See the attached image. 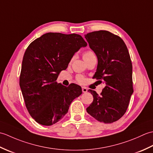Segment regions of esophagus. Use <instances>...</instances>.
<instances>
[{"instance_id":"34e87169","label":"esophagus","mask_w":153,"mask_h":153,"mask_svg":"<svg viewBox=\"0 0 153 153\" xmlns=\"http://www.w3.org/2000/svg\"><path fill=\"white\" fill-rule=\"evenodd\" d=\"M82 91L83 93H86L87 91V89L85 87H82Z\"/></svg>"}]
</instances>
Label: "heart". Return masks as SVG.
Returning a JSON list of instances; mask_svg holds the SVG:
<instances>
[{
	"mask_svg": "<svg viewBox=\"0 0 153 153\" xmlns=\"http://www.w3.org/2000/svg\"><path fill=\"white\" fill-rule=\"evenodd\" d=\"M94 56H95V54L94 53V52L92 51H87L83 53V55L84 60L89 59V58L94 57ZM77 82L79 83H83L84 81H85V79H84V77L82 76H79L77 77Z\"/></svg>",
	"mask_w": 153,
	"mask_h": 153,
	"instance_id": "heart-1",
	"label": "heart"
}]
</instances>
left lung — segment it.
Segmentation results:
<instances>
[{"instance_id": "8db88e82", "label": "left lung", "mask_w": 153, "mask_h": 153, "mask_svg": "<svg viewBox=\"0 0 153 153\" xmlns=\"http://www.w3.org/2000/svg\"><path fill=\"white\" fill-rule=\"evenodd\" d=\"M85 37L98 59L93 77L105 85L100 95L89 89L93 101L87 112L100 122H114L126 113L134 93L128 48L121 38L108 31L91 32Z\"/></svg>"}]
</instances>
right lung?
<instances>
[{
    "label": "right lung",
    "mask_w": 153,
    "mask_h": 153,
    "mask_svg": "<svg viewBox=\"0 0 153 153\" xmlns=\"http://www.w3.org/2000/svg\"><path fill=\"white\" fill-rule=\"evenodd\" d=\"M87 45L77 34L47 33L29 45L22 60L19 86L25 106L37 123L51 126L66 114L82 87L56 82L74 54Z\"/></svg>",
    "instance_id": "add662e5"
}]
</instances>
